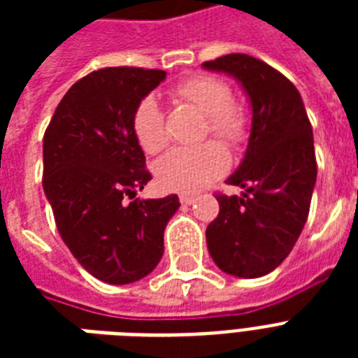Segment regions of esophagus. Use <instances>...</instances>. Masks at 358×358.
<instances>
[{"mask_svg":"<svg viewBox=\"0 0 358 358\" xmlns=\"http://www.w3.org/2000/svg\"><path fill=\"white\" fill-rule=\"evenodd\" d=\"M180 202H182V204H185V206H189V204H193V202H195V196H193V195H180Z\"/></svg>","mask_w":358,"mask_h":358,"instance_id":"esophagus-1","label":"esophagus"}]
</instances>
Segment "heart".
Listing matches in <instances>:
<instances>
[{"label": "heart", "instance_id": "heart-1", "mask_svg": "<svg viewBox=\"0 0 358 358\" xmlns=\"http://www.w3.org/2000/svg\"><path fill=\"white\" fill-rule=\"evenodd\" d=\"M176 103H185L206 115L202 137H217L229 146H241L249 135V117L232 100L229 83L215 76H191L171 91ZM131 131L146 154H157L169 145L165 113L154 96H145L131 115ZM230 157L217 141L193 148H176L157 159L154 173L159 185L178 193H196L223 176Z\"/></svg>", "mask_w": 358, "mask_h": 358}]
</instances>
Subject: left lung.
<instances>
[{
  "label": "left lung",
  "instance_id": "8db88e82",
  "mask_svg": "<svg viewBox=\"0 0 358 358\" xmlns=\"http://www.w3.org/2000/svg\"><path fill=\"white\" fill-rule=\"evenodd\" d=\"M202 64L238 78L252 106L247 154L227 180L245 193L215 195L208 250L229 275L264 277L294 249L310 212L317 174L310 120L294 83L260 59L230 53Z\"/></svg>",
  "mask_w": 358,
  "mask_h": 358
}]
</instances>
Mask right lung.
<instances>
[{"label":"right lung","mask_w":358,"mask_h":358,"mask_svg":"<svg viewBox=\"0 0 358 358\" xmlns=\"http://www.w3.org/2000/svg\"><path fill=\"white\" fill-rule=\"evenodd\" d=\"M165 72L109 66L76 81L44 131L42 185L74 258L109 284L146 277L163 256L176 195L139 201L152 178L131 131L137 103Z\"/></svg>","instance_id":"1"}]
</instances>
